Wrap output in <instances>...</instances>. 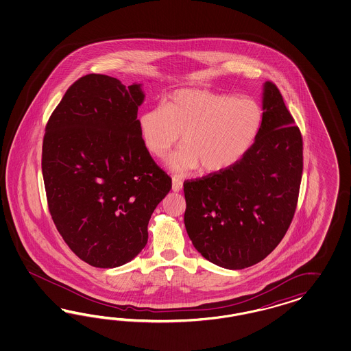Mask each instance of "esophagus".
I'll list each match as a JSON object with an SVG mask.
<instances>
[{
  "mask_svg": "<svg viewBox=\"0 0 351 351\" xmlns=\"http://www.w3.org/2000/svg\"><path fill=\"white\" fill-rule=\"evenodd\" d=\"M181 188H182V181H181L179 178L173 176V178H172V191H180Z\"/></svg>",
  "mask_w": 351,
  "mask_h": 351,
  "instance_id": "34e87169",
  "label": "esophagus"
}]
</instances>
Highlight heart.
Returning a JSON list of instances; mask_svg holds the SVG:
<instances>
[{"label": "heart", "mask_w": 351, "mask_h": 351, "mask_svg": "<svg viewBox=\"0 0 351 351\" xmlns=\"http://www.w3.org/2000/svg\"><path fill=\"white\" fill-rule=\"evenodd\" d=\"M263 110L251 97L185 88L172 93L165 108L153 106L140 118V132L149 152L162 158L179 143L172 160L178 171L207 173L233 167L252 148L263 126Z\"/></svg>", "instance_id": "obj_1"}]
</instances>
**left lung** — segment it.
<instances>
[{"label": "left lung", "instance_id": "8db88e82", "mask_svg": "<svg viewBox=\"0 0 351 351\" xmlns=\"http://www.w3.org/2000/svg\"><path fill=\"white\" fill-rule=\"evenodd\" d=\"M263 126L233 167L184 181V223L213 264L245 269L264 260L292 223L302 178V136L271 81L264 85Z\"/></svg>", "mask_w": 351, "mask_h": 351}]
</instances>
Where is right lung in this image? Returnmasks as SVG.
Masks as SVG:
<instances>
[{
    "label": "right lung",
    "instance_id": "right-lung-1",
    "mask_svg": "<svg viewBox=\"0 0 351 351\" xmlns=\"http://www.w3.org/2000/svg\"><path fill=\"white\" fill-rule=\"evenodd\" d=\"M140 85L86 75L49 118L43 175L64 242L88 265H123L148 242V223L171 189L140 132Z\"/></svg>",
    "mask_w": 351,
    "mask_h": 351
}]
</instances>
